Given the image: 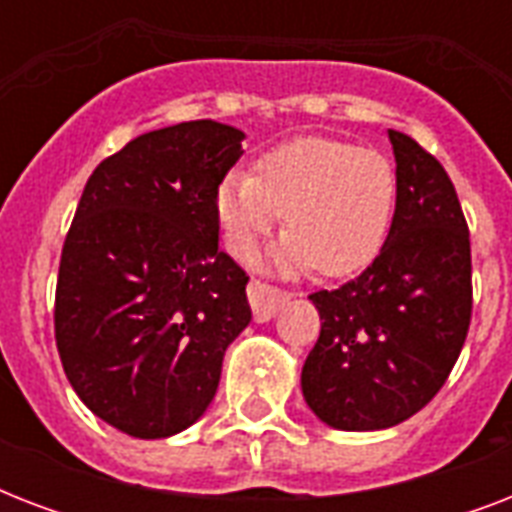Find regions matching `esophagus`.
Instances as JSON below:
<instances>
[{"mask_svg":"<svg viewBox=\"0 0 512 512\" xmlns=\"http://www.w3.org/2000/svg\"><path fill=\"white\" fill-rule=\"evenodd\" d=\"M247 295H249V305H252V313H255V321L273 319L281 305L289 300V292H284V289L273 287V284L260 279L249 281Z\"/></svg>","mask_w":512,"mask_h":512,"instance_id":"34e87169","label":"esophagus"}]
</instances>
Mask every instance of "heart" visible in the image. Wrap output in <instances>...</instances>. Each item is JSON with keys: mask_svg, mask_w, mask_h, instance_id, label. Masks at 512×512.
<instances>
[{"mask_svg": "<svg viewBox=\"0 0 512 512\" xmlns=\"http://www.w3.org/2000/svg\"><path fill=\"white\" fill-rule=\"evenodd\" d=\"M396 172L374 148L300 138L273 148L249 172H231L217 191V217L236 257L252 260L284 215L281 271L316 268L342 279L372 263L388 239Z\"/></svg>", "mask_w": 512, "mask_h": 512, "instance_id": "obj_1", "label": "heart"}]
</instances>
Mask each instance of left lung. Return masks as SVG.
I'll return each instance as SVG.
<instances>
[{
  "instance_id": "1",
  "label": "left lung",
  "mask_w": 512,
  "mask_h": 512,
  "mask_svg": "<svg viewBox=\"0 0 512 512\" xmlns=\"http://www.w3.org/2000/svg\"><path fill=\"white\" fill-rule=\"evenodd\" d=\"M396 212L361 276L313 292L321 335L303 396L337 430H382L417 414L460 358L473 313L470 231L436 156L388 130Z\"/></svg>"
}]
</instances>
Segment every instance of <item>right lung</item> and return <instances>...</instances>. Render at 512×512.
<instances>
[{
    "instance_id": "1",
    "label": "right lung",
    "mask_w": 512,
    "mask_h": 512,
    "mask_svg": "<svg viewBox=\"0 0 512 512\" xmlns=\"http://www.w3.org/2000/svg\"><path fill=\"white\" fill-rule=\"evenodd\" d=\"M241 140L212 119L146 132L84 185L60 255L55 342L76 396L127 436L199 420L252 319L249 276L217 247V188Z\"/></svg>"
}]
</instances>
